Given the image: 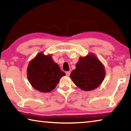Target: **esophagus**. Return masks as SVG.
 <instances>
[{"mask_svg":"<svg viewBox=\"0 0 131 131\" xmlns=\"http://www.w3.org/2000/svg\"><path fill=\"white\" fill-rule=\"evenodd\" d=\"M65 73H66V76H70V71H67V72H66Z\"/></svg>","mask_w":131,"mask_h":131,"instance_id":"1","label":"esophagus"}]
</instances>
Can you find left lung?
I'll use <instances>...</instances> for the list:
<instances>
[{"mask_svg":"<svg viewBox=\"0 0 131 131\" xmlns=\"http://www.w3.org/2000/svg\"><path fill=\"white\" fill-rule=\"evenodd\" d=\"M105 76L104 66L92 54L80 58L76 65V69L70 75L75 85L87 91L99 87Z\"/></svg>","mask_w":131,"mask_h":131,"instance_id":"1","label":"left lung"}]
</instances>
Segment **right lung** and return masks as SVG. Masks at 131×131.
Returning a JSON list of instances; mask_svg holds the SVG:
<instances>
[{
  "mask_svg": "<svg viewBox=\"0 0 131 131\" xmlns=\"http://www.w3.org/2000/svg\"><path fill=\"white\" fill-rule=\"evenodd\" d=\"M65 73L53 61L51 55L40 52L29 63L28 79L35 89L41 92L51 91Z\"/></svg>",
  "mask_w": 131,
  "mask_h": 131,
  "instance_id": "add662e5",
  "label": "right lung"
}]
</instances>
